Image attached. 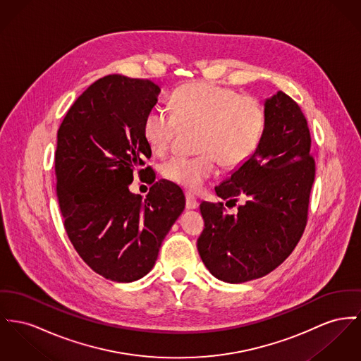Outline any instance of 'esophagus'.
Listing matches in <instances>:
<instances>
[{
    "label": "esophagus",
    "mask_w": 361,
    "mask_h": 361,
    "mask_svg": "<svg viewBox=\"0 0 361 361\" xmlns=\"http://www.w3.org/2000/svg\"><path fill=\"white\" fill-rule=\"evenodd\" d=\"M198 208V201L192 192H186V209H195Z\"/></svg>",
    "instance_id": "esophagus-1"
}]
</instances>
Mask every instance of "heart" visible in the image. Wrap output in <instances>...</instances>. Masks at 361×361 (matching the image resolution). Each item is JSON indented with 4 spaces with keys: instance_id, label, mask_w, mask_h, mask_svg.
<instances>
[{
    "instance_id": "b5f03b06",
    "label": "heart",
    "mask_w": 361,
    "mask_h": 361,
    "mask_svg": "<svg viewBox=\"0 0 361 361\" xmlns=\"http://www.w3.org/2000/svg\"><path fill=\"white\" fill-rule=\"evenodd\" d=\"M171 106L172 112L156 106L146 114L142 135L150 150L161 154L179 126L200 128L195 140L198 156H173L161 166V175L186 190H200L216 173L217 160L224 169L240 167L262 142L264 108L253 97L200 82L178 89Z\"/></svg>"
}]
</instances>
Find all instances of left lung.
I'll list each match as a JSON object with an SVG mask.
<instances>
[{
    "instance_id": "1",
    "label": "left lung",
    "mask_w": 361,
    "mask_h": 361,
    "mask_svg": "<svg viewBox=\"0 0 361 361\" xmlns=\"http://www.w3.org/2000/svg\"><path fill=\"white\" fill-rule=\"evenodd\" d=\"M265 130L253 156L215 188L235 205L201 202L205 228L197 240L209 272L223 282L242 283L282 264L301 238L314 180L311 134L298 104L283 92L264 101ZM226 202V205H227Z\"/></svg>"
}]
</instances>
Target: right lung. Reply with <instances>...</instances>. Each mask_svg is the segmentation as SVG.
I'll list each match as a JSON object with an SVG mask.
<instances>
[{
    "label": "right lung",
    "mask_w": 361,
    "mask_h": 361,
    "mask_svg": "<svg viewBox=\"0 0 361 361\" xmlns=\"http://www.w3.org/2000/svg\"><path fill=\"white\" fill-rule=\"evenodd\" d=\"M160 87L147 79L108 75L90 85L57 131V198L75 250L94 272L134 282L156 263L161 242L185 209L172 182L142 169L152 150L142 124ZM138 170L152 188L145 200L128 186Z\"/></svg>",
    "instance_id": "right-lung-1"
}]
</instances>
